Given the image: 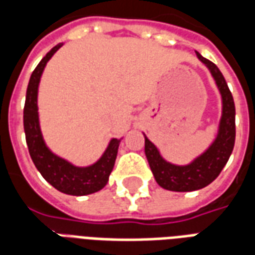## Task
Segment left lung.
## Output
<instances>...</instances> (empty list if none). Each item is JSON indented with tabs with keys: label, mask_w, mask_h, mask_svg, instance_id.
I'll list each match as a JSON object with an SVG mask.
<instances>
[{
	"label": "left lung",
	"mask_w": 255,
	"mask_h": 255,
	"mask_svg": "<svg viewBox=\"0 0 255 255\" xmlns=\"http://www.w3.org/2000/svg\"><path fill=\"white\" fill-rule=\"evenodd\" d=\"M195 53L213 76L216 86L221 94L223 112L217 136L213 143L187 165H176L166 161L160 154L155 144L150 142L144 135V154L149 161L155 182L169 191L187 192L206 187L223 171L227 161L230 160L235 144V104L228 84L216 64L202 57L198 52Z\"/></svg>",
	"instance_id": "obj_1"
}]
</instances>
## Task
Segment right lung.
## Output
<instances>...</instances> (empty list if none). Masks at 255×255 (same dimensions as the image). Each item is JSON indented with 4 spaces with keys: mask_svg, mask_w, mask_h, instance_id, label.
I'll return each instance as SVG.
<instances>
[{
    "mask_svg": "<svg viewBox=\"0 0 255 255\" xmlns=\"http://www.w3.org/2000/svg\"><path fill=\"white\" fill-rule=\"evenodd\" d=\"M63 43H58L42 58L41 63L36 65L31 75L27 94H25V105L23 122H24V132L31 160L35 164L36 169L41 172L43 179L57 188L58 191L68 195H89L105 187L109 180L112 169L115 166L117 157V150L122 139L113 138L108 144V147L101 155V158L93 165L75 166L67 160L58 157L49 149L42 136L39 116H38V86L41 82L43 69L47 61L53 57Z\"/></svg>",
    "mask_w": 255,
    "mask_h": 255,
    "instance_id": "add662e5",
    "label": "right lung"
}]
</instances>
